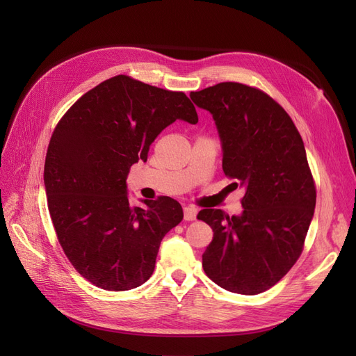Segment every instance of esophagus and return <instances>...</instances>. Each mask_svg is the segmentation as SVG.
Returning <instances> with one entry per match:
<instances>
[{
  "label": "esophagus",
  "instance_id": "obj_1",
  "mask_svg": "<svg viewBox=\"0 0 356 356\" xmlns=\"http://www.w3.org/2000/svg\"><path fill=\"white\" fill-rule=\"evenodd\" d=\"M197 217V209L195 207H186L184 208V220L186 221H193Z\"/></svg>",
  "mask_w": 356,
  "mask_h": 356
}]
</instances>
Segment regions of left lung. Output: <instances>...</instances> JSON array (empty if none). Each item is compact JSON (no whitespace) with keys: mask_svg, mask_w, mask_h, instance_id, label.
<instances>
[{"mask_svg":"<svg viewBox=\"0 0 356 356\" xmlns=\"http://www.w3.org/2000/svg\"><path fill=\"white\" fill-rule=\"evenodd\" d=\"M190 98L211 113L224 174L245 190L241 215L199 212L213 230L203 270L230 293L260 294L294 266L314 218L316 190L303 139L282 106L250 86L218 83Z\"/></svg>","mask_w":356,"mask_h":356,"instance_id":"obj_1","label":"left lung"}]
</instances>
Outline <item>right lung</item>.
Segmentation results:
<instances>
[{"label":"right lung","mask_w":356,"mask_h":356,"mask_svg":"<svg viewBox=\"0 0 356 356\" xmlns=\"http://www.w3.org/2000/svg\"><path fill=\"white\" fill-rule=\"evenodd\" d=\"M177 120L197 123L182 92L117 75L84 93L60 118L44 165L47 207L59 243L83 277L106 291H127L154 272L165 234L184 217L172 197L132 207L129 169Z\"/></svg>","instance_id":"obj_1"}]
</instances>
